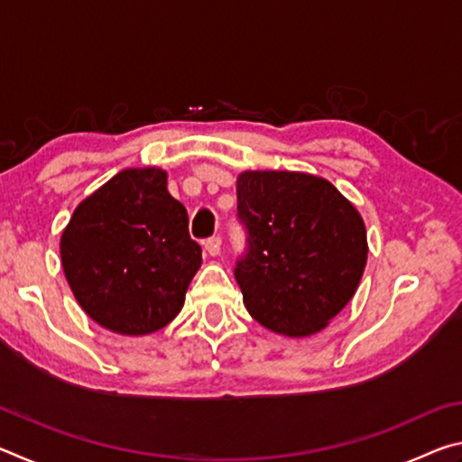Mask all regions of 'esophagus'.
Segmentation results:
<instances>
[{
    "label": "esophagus",
    "mask_w": 462,
    "mask_h": 462,
    "mask_svg": "<svg viewBox=\"0 0 462 462\" xmlns=\"http://www.w3.org/2000/svg\"><path fill=\"white\" fill-rule=\"evenodd\" d=\"M206 250H208L209 256H217V254H220V250H222V238H220V236L208 238V240H206Z\"/></svg>",
    "instance_id": "obj_1"
}]
</instances>
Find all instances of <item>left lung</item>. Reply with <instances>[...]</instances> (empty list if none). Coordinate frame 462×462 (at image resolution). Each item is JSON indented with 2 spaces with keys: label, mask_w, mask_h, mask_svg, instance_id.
I'll return each instance as SVG.
<instances>
[{
  "label": "left lung",
  "mask_w": 462,
  "mask_h": 462,
  "mask_svg": "<svg viewBox=\"0 0 462 462\" xmlns=\"http://www.w3.org/2000/svg\"><path fill=\"white\" fill-rule=\"evenodd\" d=\"M236 195L248 254L234 275L248 314L291 338L322 332L366 267L358 209L330 181L300 171H242Z\"/></svg>",
  "instance_id": "obj_1"
}]
</instances>
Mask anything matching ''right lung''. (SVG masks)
<instances>
[{"label":"right lung","instance_id":"obj_1","mask_svg":"<svg viewBox=\"0 0 462 462\" xmlns=\"http://www.w3.org/2000/svg\"><path fill=\"white\" fill-rule=\"evenodd\" d=\"M187 224L159 167L124 169L88 195L60 236L62 271L85 314L122 336L173 322L201 267Z\"/></svg>","mask_w":462,"mask_h":462}]
</instances>
